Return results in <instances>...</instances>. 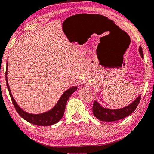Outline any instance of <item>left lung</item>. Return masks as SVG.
Returning <instances> with one entry per match:
<instances>
[{
    "instance_id": "8db88e82",
    "label": "left lung",
    "mask_w": 154,
    "mask_h": 154,
    "mask_svg": "<svg viewBox=\"0 0 154 154\" xmlns=\"http://www.w3.org/2000/svg\"><path fill=\"white\" fill-rule=\"evenodd\" d=\"M139 52L140 56L143 58V53L141 47L139 48ZM140 100V96L137 97L136 100H134V102L128 106L119 109H109L103 108L96 101H94L92 106L94 116L101 121L115 122L119 120V119L126 118L132 113H133L139 105Z\"/></svg>"
}]
</instances>
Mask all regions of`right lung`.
<instances>
[{
  "mask_svg": "<svg viewBox=\"0 0 154 154\" xmlns=\"http://www.w3.org/2000/svg\"><path fill=\"white\" fill-rule=\"evenodd\" d=\"M7 68H8V65L7 64L6 67V82H7V86L8 88L9 92L10 97L12 100V103L14 104V107L15 110L17 111L18 114L22 117L23 119H24L25 120L30 122V123L37 125V126H51V125L55 124L57 122H58L60 120L61 118L63 116L64 111H65V106H66V104L68 100V99L70 97L72 93L75 92V91L77 90V87H72L70 89L65 91L63 94L60 98L58 103L56 104V106L54 107L51 109L50 111H49L46 113H41V114H30L26 112L23 111L21 109L17 103L15 102L14 97L11 93V90L8 84V81H7Z\"/></svg>",
  "mask_w": 154,
  "mask_h": 154,
  "instance_id": "right-lung-1",
  "label": "right lung"
}]
</instances>
